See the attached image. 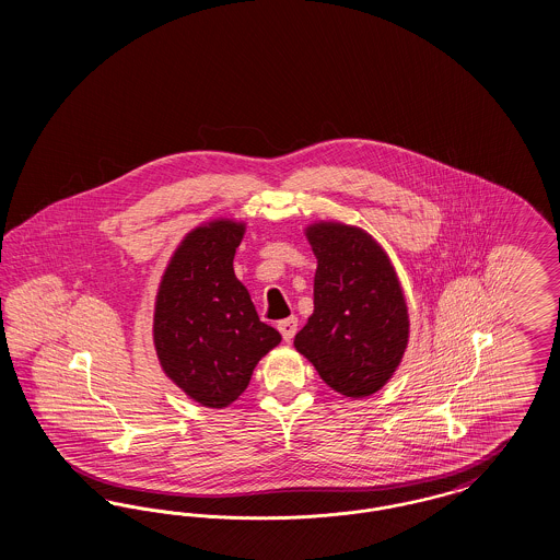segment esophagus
Returning a JSON list of instances; mask_svg holds the SVG:
<instances>
[{
  "label": "esophagus",
  "instance_id": "obj_1",
  "mask_svg": "<svg viewBox=\"0 0 560 560\" xmlns=\"http://www.w3.org/2000/svg\"><path fill=\"white\" fill-rule=\"evenodd\" d=\"M277 329L281 331V336H283V340L285 342H292L293 336H295V331H298V317H288V319L279 320L277 323Z\"/></svg>",
  "mask_w": 560,
  "mask_h": 560
}]
</instances>
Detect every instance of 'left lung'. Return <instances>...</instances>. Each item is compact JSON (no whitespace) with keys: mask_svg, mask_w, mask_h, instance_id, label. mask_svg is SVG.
<instances>
[{"mask_svg":"<svg viewBox=\"0 0 560 560\" xmlns=\"http://www.w3.org/2000/svg\"><path fill=\"white\" fill-rule=\"evenodd\" d=\"M306 240L317 256L315 311L293 347L336 393L370 397L397 372L409 340L399 277L363 229L317 222Z\"/></svg>","mask_w":560,"mask_h":560,"instance_id":"1","label":"left lung"}]
</instances>
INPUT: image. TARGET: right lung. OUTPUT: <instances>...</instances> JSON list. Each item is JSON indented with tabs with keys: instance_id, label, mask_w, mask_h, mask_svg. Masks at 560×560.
<instances>
[{
	"instance_id": "add662e5",
	"label": "right lung",
	"mask_w": 560,
	"mask_h": 560,
	"mask_svg": "<svg viewBox=\"0 0 560 560\" xmlns=\"http://www.w3.org/2000/svg\"><path fill=\"white\" fill-rule=\"evenodd\" d=\"M243 233V222L224 218L192 229L165 268L155 300L161 370L212 409L240 399L258 361L281 342L235 277Z\"/></svg>"
}]
</instances>
